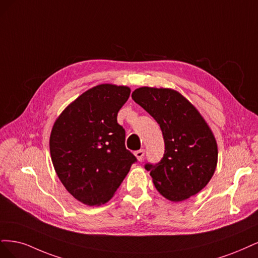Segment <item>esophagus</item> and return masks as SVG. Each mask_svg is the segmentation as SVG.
Wrapping results in <instances>:
<instances>
[{"label": "esophagus", "mask_w": 258, "mask_h": 258, "mask_svg": "<svg viewBox=\"0 0 258 258\" xmlns=\"http://www.w3.org/2000/svg\"><path fill=\"white\" fill-rule=\"evenodd\" d=\"M135 156L137 157L138 161H143L144 156H145V150H144V149H140V150L136 151L135 152Z\"/></svg>", "instance_id": "obj_1"}]
</instances>
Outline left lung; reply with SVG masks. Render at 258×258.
Here are the masks:
<instances>
[{
    "mask_svg": "<svg viewBox=\"0 0 258 258\" xmlns=\"http://www.w3.org/2000/svg\"><path fill=\"white\" fill-rule=\"evenodd\" d=\"M132 98L152 115L163 133V159L145 165L156 189L171 202L185 201L201 192L218 163L217 140L202 114L171 89L141 87Z\"/></svg>",
    "mask_w": 258,
    "mask_h": 258,
    "instance_id": "1",
    "label": "left lung"
}]
</instances>
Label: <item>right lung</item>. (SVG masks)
Returning a JSON list of instances; mask_svg holds the SVG:
<instances>
[{
  "instance_id": "obj_1",
  "label": "right lung",
  "mask_w": 258,
  "mask_h": 258,
  "mask_svg": "<svg viewBox=\"0 0 258 258\" xmlns=\"http://www.w3.org/2000/svg\"><path fill=\"white\" fill-rule=\"evenodd\" d=\"M130 93L128 87L96 86L66 107L53 124L49 140L53 167L82 204L107 203L137 161L125 148V131L117 121Z\"/></svg>"
}]
</instances>
